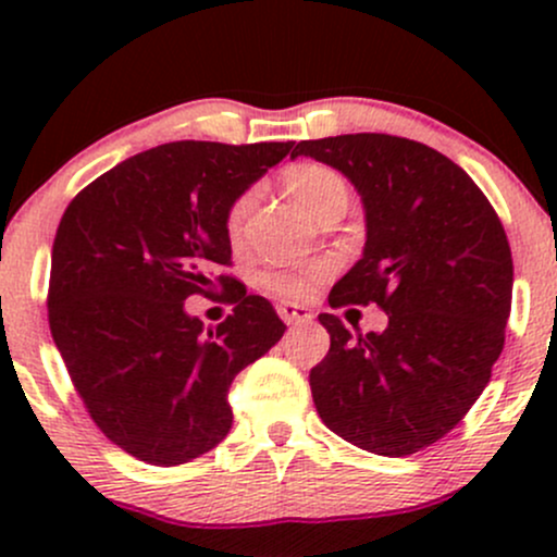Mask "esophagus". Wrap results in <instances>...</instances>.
Wrapping results in <instances>:
<instances>
[{"instance_id": "34e87169", "label": "esophagus", "mask_w": 557, "mask_h": 557, "mask_svg": "<svg viewBox=\"0 0 557 557\" xmlns=\"http://www.w3.org/2000/svg\"><path fill=\"white\" fill-rule=\"evenodd\" d=\"M277 314L283 317L285 324H300V322H311V319H314V314H311L309 309H304V306H296V304H280Z\"/></svg>"}]
</instances>
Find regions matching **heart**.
<instances>
[{"label": "heart", "mask_w": 557, "mask_h": 557, "mask_svg": "<svg viewBox=\"0 0 557 557\" xmlns=\"http://www.w3.org/2000/svg\"><path fill=\"white\" fill-rule=\"evenodd\" d=\"M283 185L300 207L306 209L314 220H322L332 209L348 207V183L337 175L327 164L317 162H300L293 164L283 172ZM253 190H246L233 201L227 212V235L233 240L240 238L243 225H246L248 212L253 207ZM332 272L330 261H309V264L298 267H277V270H267L261 274V287L272 293L280 300H306L314 293V285L322 283Z\"/></svg>", "instance_id": "1"}]
</instances>
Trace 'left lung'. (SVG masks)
<instances>
[{
    "mask_svg": "<svg viewBox=\"0 0 557 557\" xmlns=\"http://www.w3.org/2000/svg\"><path fill=\"white\" fill-rule=\"evenodd\" d=\"M341 170L367 209V246L330 306L376 304L382 332L319 314L330 350L309 385L324 424L376 456L445 437L487 387L513 293L508 235L487 196L445 154L387 133L300 140Z\"/></svg>",
    "mask_w": 557,
    "mask_h": 557,
    "instance_id": "1",
    "label": "left lung"
}]
</instances>
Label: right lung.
I'll return each instance as SVG.
<instances>
[{
    "mask_svg": "<svg viewBox=\"0 0 557 557\" xmlns=\"http://www.w3.org/2000/svg\"><path fill=\"white\" fill-rule=\"evenodd\" d=\"M287 154L293 140H175L96 177L62 214L49 330L88 417L138 461L177 466L220 445L235 374L283 337L270 300L214 272L233 264V201ZM214 282L236 309L203 329L184 298Z\"/></svg>",
    "mask_w": 557,
    "mask_h": 557,
    "instance_id": "right-lung-1",
    "label": "right lung"
}]
</instances>
